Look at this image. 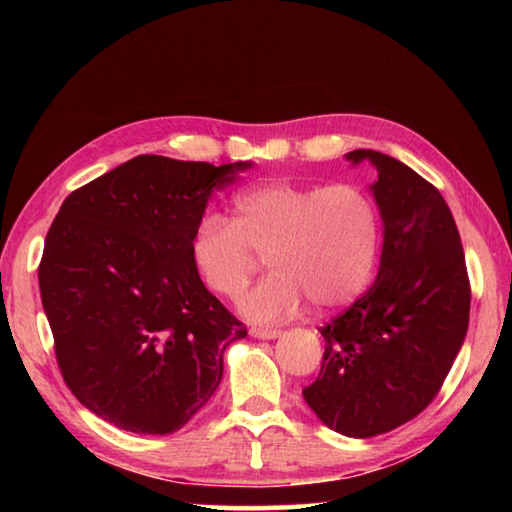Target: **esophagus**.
<instances>
[{"label":"esophagus","instance_id":"34e87169","mask_svg":"<svg viewBox=\"0 0 512 512\" xmlns=\"http://www.w3.org/2000/svg\"><path fill=\"white\" fill-rule=\"evenodd\" d=\"M250 334H253L255 339H277L282 332L280 329H271V327H250Z\"/></svg>","mask_w":512,"mask_h":512}]
</instances>
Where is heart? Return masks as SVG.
<instances>
[{"mask_svg":"<svg viewBox=\"0 0 512 512\" xmlns=\"http://www.w3.org/2000/svg\"><path fill=\"white\" fill-rule=\"evenodd\" d=\"M375 198L357 183H266L235 196V219L205 212L189 237L192 264L207 289L239 298L262 257L273 273L241 298L257 323L296 316L309 298L336 309L359 298L379 257Z\"/></svg>","mask_w":512,"mask_h":512,"instance_id":"heart-1","label":"heart"}]
</instances>
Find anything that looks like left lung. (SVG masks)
<instances>
[{"instance_id": "obj_1", "label": "left lung", "mask_w": 512, "mask_h": 512, "mask_svg": "<svg viewBox=\"0 0 512 512\" xmlns=\"http://www.w3.org/2000/svg\"><path fill=\"white\" fill-rule=\"evenodd\" d=\"M377 167L384 216L377 280L320 334L323 363L307 404L329 429L370 438L413 420L443 388L470 323V277L445 198L411 167L379 151H352Z\"/></svg>"}]
</instances>
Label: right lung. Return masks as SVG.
I'll return each instance as SVG.
<instances>
[{
	"mask_svg": "<svg viewBox=\"0 0 512 512\" xmlns=\"http://www.w3.org/2000/svg\"><path fill=\"white\" fill-rule=\"evenodd\" d=\"M248 167L137 155L74 189L51 223L38 280L60 375L119 429L178 431L246 336L205 289L189 237L212 189Z\"/></svg>",
	"mask_w": 512,
	"mask_h": 512,
	"instance_id": "obj_1",
	"label": "right lung"
}]
</instances>
